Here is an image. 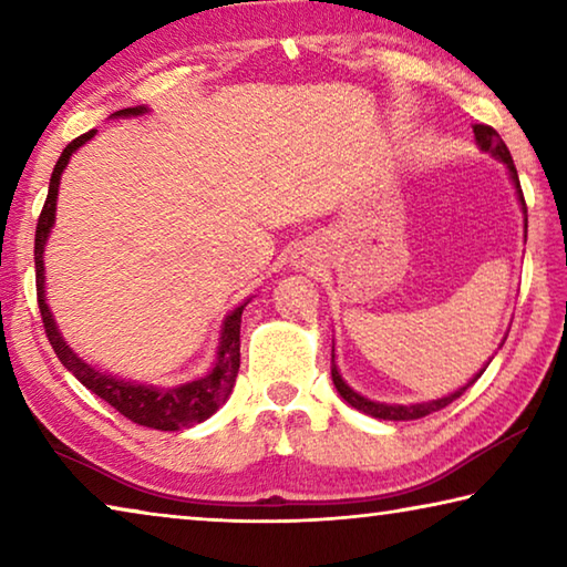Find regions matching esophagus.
<instances>
[{"label":"esophagus","mask_w":567,"mask_h":567,"mask_svg":"<svg viewBox=\"0 0 567 567\" xmlns=\"http://www.w3.org/2000/svg\"><path fill=\"white\" fill-rule=\"evenodd\" d=\"M300 262H312V255H302Z\"/></svg>","instance_id":"1"}]
</instances>
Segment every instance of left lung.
Returning <instances> with one entry per match:
<instances>
[{
	"mask_svg": "<svg viewBox=\"0 0 567 567\" xmlns=\"http://www.w3.org/2000/svg\"><path fill=\"white\" fill-rule=\"evenodd\" d=\"M473 132H475V140H477L480 150L493 152V155H495L497 159H503L505 165H507V169H511V177H513V182H515L517 197H520V205H523V213H527L525 197H523V189H520V179H517V169H515V165H513L511 150L505 147V142L501 140V134H497V132L491 127V124H473ZM332 362H334V354H332ZM483 372H485V370H480L477 375H475V380H477L480 375H483ZM475 380H470L465 388H460L457 392H453V395L440 398V400H433V402H420V405H385V402H372V400H368V398L358 395V392H354V390H350L348 385H344V380L340 378L338 368H334V364H332V382H334V388H338V392L342 395V400H348L352 408H358L360 412H368V415L380 417V420H417V417H425V415H430V412L445 408V405H450V402H453L455 398L463 395V392H465L470 385H473Z\"/></svg>",
	"mask_w": 567,
	"mask_h": 567,
	"instance_id": "obj_1",
	"label": "left lung"
}]
</instances>
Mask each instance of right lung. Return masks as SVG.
<instances>
[{"instance_id": "add662e5", "label": "right lung", "mask_w": 567, "mask_h": 567, "mask_svg": "<svg viewBox=\"0 0 567 567\" xmlns=\"http://www.w3.org/2000/svg\"><path fill=\"white\" fill-rule=\"evenodd\" d=\"M147 112V107H127L114 112L117 117H132V114H142ZM94 137V130L80 134V137L72 140L70 145L64 147V152L56 159L52 179H50V192H47L44 207L40 213V219H37V235H34V272H37V305H40L42 312V324L47 332V340H50L52 350L56 352V358L64 364L72 375L82 382L84 388L92 390L94 395L102 398L104 402L122 412L124 417L137 422V425L145 427H155V430H182L189 425H197V422L207 420L217 408L227 400L229 392H233L237 370H239V318H243L245 305L235 307L233 315H227L225 328H223V338H219V350H217V360L215 368L207 372L205 378L185 382L179 388H145V385H134V382H124L112 375H104V372L90 368L87 362L76 358V354L70 350V344L62 340L60 330L52 320L50 307L44 302V243L47 235L54 225V209H56V189H60V177L70 162L72 152L76 147H82L84 142Z\"/></svg>"}]
</instances>
